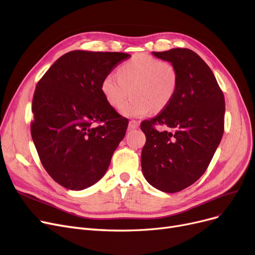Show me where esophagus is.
I'll return each mask as SVG.
<instances>
[{
  "label": "esophagus",
  "mask_w": 255,
  "mask_h": 255,
  "mask_svg": "<svg viewBox=\"0 0 255 255\" xmlns=\"http://www.w3.org/2000/svg\"><path fill=\"white\" fill-rule=\"evenodd\" d=\"M128 127H129V129H136V128L139 127V123H138L137 121H135V120H131L129 122Z\"/></svg>",
  "instance_id": "34e87169"
}]
</instances>
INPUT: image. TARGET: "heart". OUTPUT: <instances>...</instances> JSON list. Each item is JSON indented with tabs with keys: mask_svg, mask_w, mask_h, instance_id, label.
Masks as SVG:
<instances>
[{
	"mask_svg": "<svg viewBox=\"0 0 255 255\" xmlns=\"http://www.w3.org/2000/svg\"><path fill=\"white\" fill-rule=\"evenodd\" d=\"M178 86L175 66L148 54H137L118 69V75L107 74L101 83L106 101L129 118H140L167 107Z\"/></svg>",
	"mask_w": 255,
	"mask_h": 255,
	"instance_id": "heart-1",
	"label": "heart"
}]
</instances>
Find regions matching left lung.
<instances>
[{
    "label": "left lung",
    "mask_w": 255,
    "mask_h": 255,
    "mask_svg": "<svg viewBox=\"0 0 255 255\" xmlns=\"http://www.w3.org/2000/svg\"><path fill=\"white\" fill-rule=\"evenodd\" d=\"M172 63L178 86L170 104L140 129L146 135L141 170L146 180L164 193H177L206 171L224 132L225 100L216 77L190 49L152 52ZM154 125L169 130L157 131Z\"/></svg>",
    "instance_id": "1"
}]
</instances>
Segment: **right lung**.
<instances>
[{"instance_id":"add662e5","label":"right lung","mask_w":255,"mask_h":255,"mask_svg":"<svg viewBox=\"0 0 255 255\" xmlns=\"http://www.w3.org/2000/svg\"><path fill=\"white\" fill-rule=\"evenodd\" d=\"M129 57L119 52L71 51L36 85L32 139L43 168L65 189L82 191L100 180L125 136L128 120L108 104L101 83Z\"/></svg>"}]
</instances>
